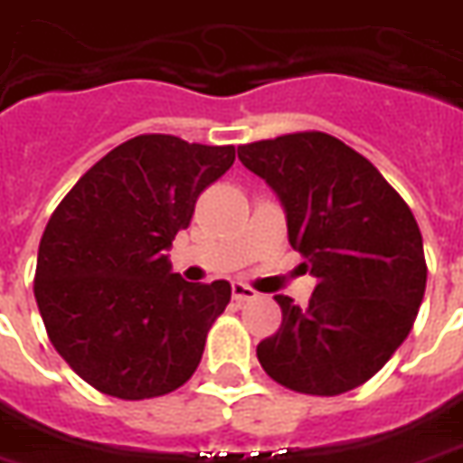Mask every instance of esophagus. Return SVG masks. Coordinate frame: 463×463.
I'll use <instances>...</instances> for the list:
<instances>
[{
	"label": "esophagus",
	"mask_w": 463,
	"mask_h": 463,
	"mask_svg": "<svg viewBox=\"0 0 463 463\" xmlns=\"http://www.w3.org/2000/svg\"><path fill=\"white\" fill-rule=\"evenodd\" d=\"M232 296H234L236 303H244V301H251V298H256V291L251 288V286H246V283L234 281L232 283Z\"/></svg>",
	"instance_id": "obj_1"
}]
</instances>
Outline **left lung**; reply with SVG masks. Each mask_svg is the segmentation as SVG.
<instances>
[{"label":"left lung","mask_w":463,"mask_h":463,"mask_svg":"<svg viewBox=\"0 0 463 463\" xmlns=\"http://www.w3.org/2000/svg\"><path fill=\"white\" fill-rule=\"evenodd\" d=\"M239 160L276 192L288 241L318 279L303 308L276 296L281 328L259 343V363L296 392L355 390L402 345L424 298L417 219L373 162L328 133L241 145Z\"/></svg>","instance_id":"8db88e82"}]
</instances>
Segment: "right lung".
<instances>
[{
	"mask_svg": "<svg viewBox=\"0 0 463 463\" xmlns=\"http://www.w3.org/2000/svg\"><path fill=\"white\" fill-rule=\"evenodd\" d=\"M234 145L137 135L98 160L43 229L33 296L49 340L98 392L147 400L197 370L229 281L190 283L167 249Z\"/></svg>",
	"mask_w": 463,
	"mask_h": 463,
	"instance_id": "1",
	"label": "right lung"
}]
</instances>
